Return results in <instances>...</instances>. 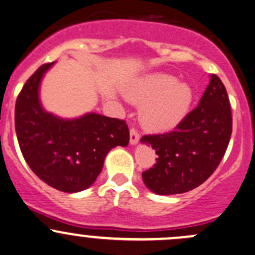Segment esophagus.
Wrapping results in <instances>:
<instances>
[{"instance_id": "34e87169", "label": "esophagus", "mask_w": 255, "mask_h": 255, "mask_svg": "<svg viewBox=\"0 0 255 255\" xmlns=\"http://www.w3.org/2000/svg\"><path fill=\"white\" fill-rule=\"evenodd\" d=\"M129 141H130V145H136L139 141V134L135 129H134V128H132L129 132Z\"/></svg>"}]
</instances>
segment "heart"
<instances>
[{
	"mask_svg": "<svg viewBox=\"0 0 255 255\" xmlns=\"http://www.w3.org/2000/svg\"><path fill=\"white\" fill-rule=\"evenodd\" d=\"M127 96L133 103L144 104L141 122L153 132H166L177 127L187 116L195 99L191 86L179 82L173 75L161 72L141 77Z\"/></svg>",
	"mask_w": 255,
	"mask_h": 255,
	"instance_id": "heart-1",
	"label": "heart"
}]
</instances>
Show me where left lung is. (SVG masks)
I'll return each instance as SVG.
<instances>
[{
  "label": "left lung",
  "mask_w": 255,
  "mask_h": 255,
  "mask_svg": "<svg viewBox=\"0 0 255 255\" xmlns=\"http://www.w3.org/2000/svg\"><path fill=\"white\" fill-rule=\"evenodd\" d=\"M231 133L228 93L220 78L211 75L197 108L174 130L140 139L158 156L155 166L142 172V181L157 195L183 194L200 186L219 166Z\"/></svg>",
  "instance_id": "left-lung-1"
}]
</instances>
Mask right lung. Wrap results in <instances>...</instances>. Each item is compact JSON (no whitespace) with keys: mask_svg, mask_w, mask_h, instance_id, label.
Instances as JSON below:
<instances>
[{"mask_svg":"<svg viewBox=\"0 0 255 255\" xmlns=\"http://www.w3.org/2000/svg\"><path fill=\"white\" fill-rule=\"evenodd\" d=\"M53 65L38 68L21 89L15 103V133L32 172L49 186L74 194L97 180L109 151L127 146L129 130L122 120L96 113L63 119L44 110L40 87Z\"/></svg>","mask_w":255,"mask_h":255,"instance_id":"obj_1","label":"right lung"}]
</instances>
